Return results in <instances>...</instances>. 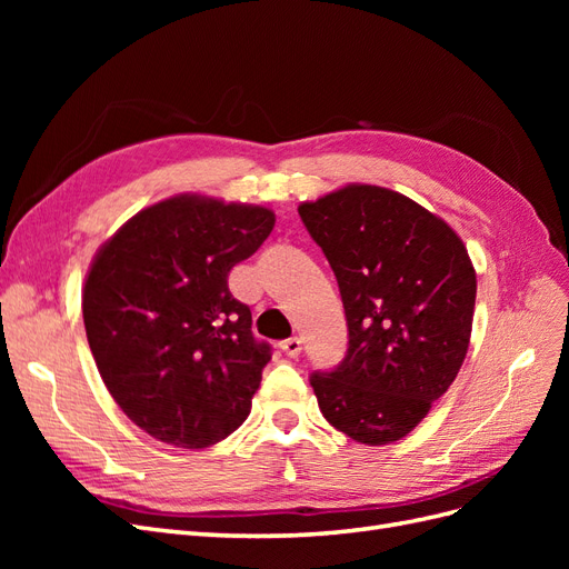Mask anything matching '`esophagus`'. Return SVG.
<instances>
[{
	"mask_svg": "<svg viewBox=\"0 0 569 569\" xmlns=\"http://www.w3.org/2000/svg\"><path fill=\"white\" fill-rule=\"evenodd\" d=\"M280 349L289 356V358H297L301 353V339L299 337H289L280 343Z\"/></svg>",
	"mask_w": 569,
	"mask_h": 569,
	"instance_id": "34e87169",
	"label": "esophagus"
}]
</instances>
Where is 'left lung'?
Returning <instances> with one entry per match:
<instances>
[{
    "instance_id": "obj_1",
    "label": "left lung",
    "mask_w": 569,
    "mask_h": 569,
    "mask_svg": "<svg viewBox=\"0 0 569 569\" xmlns=\"http://www.w3.org/2000/svg\"><path fill=\"white\" fill-rule=\"evenodd\" d=\"M299 216L330 261L349 349L313 372L325 420L382 446L416 429L456 380L470 347L477 274L462 239L412 199L347 184Z\"/></svg>"
}]
</instances>
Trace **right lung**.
<instances>
[{
	"label": "right lung",
	"instance_id": "right-lung-1",
	"mask_svg": "<svg viewBox=\"0 0 569 569\" xmlns=\"http://www.w3.org/2000/svg\"><path fill=\"white\" fill-rule=\"evenodd\" d=\"M272 226L263 206L178 194L132 216L97 251L84 332L113 401L153 439L206 449L247 420L270 347L251 335L228 274Z\"/></svg>",
	"mask_w": 569,
	"mask_h": 569
}]
</instances>
